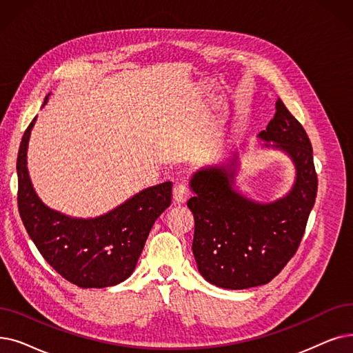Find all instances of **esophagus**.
<instances>
[{"mask_svg":"<svg viewBox=\"0 0 353 353\" xmlns=\"http://www.w3.org/2000/svg\"><path fill=\"white\" fill-rule=\"evenodd\" d=\"M189 197H190V192L186 188V185H183V183H177L173 189V201L176 203L181 205V203H186Z\"/></svg>","mask_w":353,"mask_h":353,"instance_id":"34e87169","label":"esophagus"}]
</instances>
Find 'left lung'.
<instances>
[{"instance_id": "8db88e82", "label": "left lung", "mask_w": 353, "mask_h": 353, "mask_svg": "<svg viewBox=\"0 0 353 353\" xmlns=\"http://www.w3.org/2000/svg\"><path fill=\"white\" fill-rule=\"evenodd\" d=\"M258 139L263 148L283 151L296 177L287 194L258 202L236 189L239 151L226 163L199 168L190 179L188 206L194 218L192 251L202 277L216 287L243 290L270 283L301 242L314 206L317 174L313 148L300 122L281 99Z\"/></svg>"}]
</instances>
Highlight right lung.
<instances>
[{
  "mask_svg": "<svg viewBox=\"0 0 353 353\" xmlns=\"http://www.w3.org/2000/svg\"><path fill=\"white\" fill-rule=\"evenodd\" d=\"M34 122L23 135L17 157V202L28 236L50 267L74 285L122 283L135 270L156 219L172 203V181L147 188L101 216H68L44 205L30 180L27 147Z\"/></svg>",
  "mask_w": 353,
  "mask_h": 353,
  "instance_id": "obj_1",
  "label": "right lung"
}]
</instances>
